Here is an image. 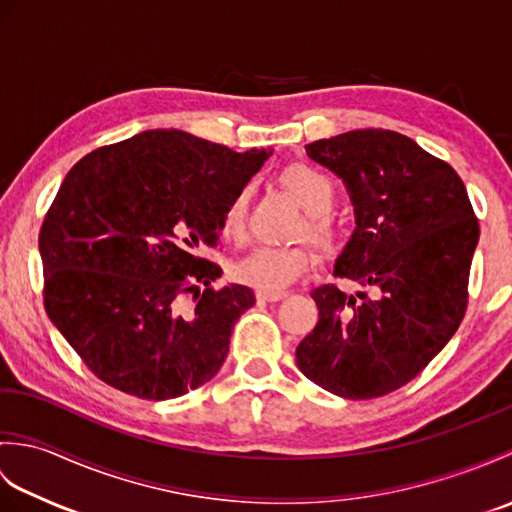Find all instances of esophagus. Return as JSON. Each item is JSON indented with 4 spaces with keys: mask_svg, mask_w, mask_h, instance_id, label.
I'll return each instance as SVG.
<instances>
[{
    "mask_svg": "<svg viewBox=\"0 0 512 512\" xmlns=\"http://www.w3.org/2000/svg\"><path fill=\"white\" fill-rule=\"evenodd\" d=\"M284 297H286V292H281V290H277V292L257 290V299H259V301H281Z\"/></svg>",
    "mask_w": 512,
    "mask_h": 512,
    "instance_id": "obj_1",
    "label": "esophagus"
}]
</instances>
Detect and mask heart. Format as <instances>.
Wrapping results in <instances>:
<instances>
[{
    "mask_svg": "<svg viewBox=\"0 0 512 512\" xmlns=\"http://www.w3.org/2000/svg\"><path fill=\"white\" fill-rule=\"evenodd\" d=\"M281 182L308 211V222L301 226V237L332 253L339 244V226L328 213L334 202V184L323 171L310 165H290L281 173ZM248 217V191H237L222 213V233L228 239H242ZM312 264V250L297 246H257L233 266V277L239 284L257 290L277 292L306 273Z\"/></svg>",
    "mask_w": 512,
    "mask_h": 512,
    "instance_id": "heart-1",
    "label": "heart"
}]
</instances>
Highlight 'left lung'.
Returning a JSON list of instances; mask_svg holds the SVG:
<instances>
[{"mask_svg":"<svg viewBox=\"0 0 512 512\" xmlns=\"http://www.w3.org/2000/svg\"><path fill=\"white\" fill-rule=\"evenodd\" d=\"M343 182L356 228L334 277L372 291L312 290L319 323L297 347L314 385L352 400L407 385L460 328L480 222L455 169L389 129L306 145Z\"/></svg>","mask_w":512,"mask_h":512,"instance_id":"1","label":"left lung"}]
</instances>
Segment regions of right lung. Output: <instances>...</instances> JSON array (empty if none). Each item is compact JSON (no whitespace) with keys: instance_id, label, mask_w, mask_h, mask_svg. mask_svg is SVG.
Instances as JSON below:
<instances>
[{"instance_id":"1","label":"right lung","mask_w":512,"mask_h":512,"mask_svg":"<svg viewBox=\"0 0 512 512\" xmlns=\"http://www.w3.org/2000/svg\"><path fill=\"white\" fill-rule=\"evenodd\" d=\"M268 156L151 129L68 171L39 231L43 306L103 383L167 400L217 374L255 295L213 288L222 268L200 248L217 244L226 204Z\"/></svg>"}]
</instances>
